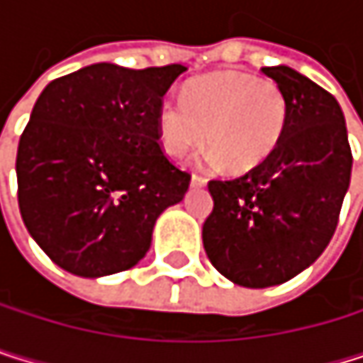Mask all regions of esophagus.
I'll use <instances>...</instances> for the list:
<instances>
[{"mask_svg": "<svg viewBox=\"0 0 363 363\" xmlns=\"http://www.w3.org/2000/svg\"><path fill=\"white\" fill-rule=\"evenodd\" d=\"M206 185V178H202V176H191V187L194 189H202Z\"/></svg>", "mask_w": 363, "mask_h": 363, "instance_id": "esophagus-1", "label": "esophagus"}]
</instances>
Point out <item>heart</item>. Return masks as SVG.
Returning a JSON list of instances; mask_svg holds the SVG:
<instances>
[{"instance_id": "1", "label": "heart", "mask_w": 363, "mask_h": 363, "mask_svg": "<svg viewBox=\"0 0 363 363\" xmlns=\"http://www.w3.org/2000/svg\"><path fill=\"white\" fill-rule=\"evenodd\" d=\"M287 100L268 78L220 72L194 80L183 100L165 97L157 111V135L165 155L180 159L204 141L208 161L246 174L266 163L281 143ZM209 135H206V130Z\"/></svg>"}]
</instances>
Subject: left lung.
<instances>
[{"mask_svg":"<svg viewBox=\"0 0 363 363\" xmlns=\"http://www.w3.org/2000/svg\"><path fill=\"white\" fill-rule=\"evenodd\" d=\"M287 100L274 155L235 180H211L202 244L213 268L242 287L294 279L325 252L351 185L353 155L337 100L291 67H263Z\"/></svg>","mask_w":363,"mask_h":363,"instance_id":"obj_1","label":"left lung"}]
</instances>
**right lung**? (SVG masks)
<instances>
[{"label":"right lung","mask_w":363,"mask_h":363,"mask_svg":"<svg viewBox=\"0 0 363 363\" xmlns=\"http://www.w3.org/2000/svg\"><path fill=\"white\" fill-rule=\"evenodd\" d=\"M183 65L82 67L50 82L17 150L19 211L58 268L84 279L145 257L152 230L191 176L159 145L157 111Z\"/></svg>","instance_id":"add662e5"}]
</instances>
